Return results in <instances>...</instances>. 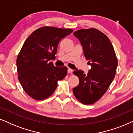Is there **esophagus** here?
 <instances>
[{
  "instance_id": "34e87169",
  "label": "esophagus",
  "mask_w": 133,
  "mask_h": 133,
  "mask_svg": "<svg viewBox=\"0 0 133 133\" xmlns=\"http://www.w3.org/2000/svg\"><path fill=\"white\" fill-rule=\"evenodd\" d=\"M72 71H73V70H72V69H71V68H69L68 69V73L71 74L72 72Z\"/></svg>"
}]
</instances>
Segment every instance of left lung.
I'll use <instances>...</instances> for the list:
<instances>
[{"instance_id": "8db88e82", "label": "left lung", "mask_w": 133, "mask_h": 133, "mask_svg": "<svg viewBox=\"0 0 133 133\" xmlns=\"http://www.w3.org/2000/svg\"><path fill=\"white\" fill-rule=\"evenodd\" d=\"M73 34L81 42L85 59L91 67L87 74L82 70L73 72L79 83L72 91L83 104L91 105L102 97L114 79L117 58L110 39L101 31L81 29Z\"/></svg>"}]
</instances>
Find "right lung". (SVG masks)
<instances>
[{"instance_id": "add662e5", "label": "right lung", "mask_w": 133, "mask_h": 133, "mask_svg": "<svg viewBox=\"0 0 133 133\" xmlns=\"http://www.w3.org/2000/svg\"><path fill=\"white\" fill-rule=\"evenodd\" d=\"M72 31L45 26L32 32L25 41L16 61L18 79L32 99L48 98L57 88V82L66 76V66H55L50 61L56 58L60 41Z\"/></svg>"}]
</instances>
